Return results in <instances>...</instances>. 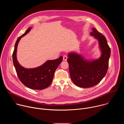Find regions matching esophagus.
I'll use <instances>...</instances> for the list:
<instances>
[{
    "label": "esophagus",
    "instance_id": "obj_1",
    "mask_svg": "<svg viewBox=\"0 0 124 124\" xmlns=\"http://www.w3.org/2000/svg\"><path fill=\"white\" fill-rule=\"evenodd\" d=\"M67 58H68V57H67V56L66 55H64L63 57V60L64 61H67Z\"/></svg>",
    "mask_w": 124,
    "mask_h": 124
}]
</instances>
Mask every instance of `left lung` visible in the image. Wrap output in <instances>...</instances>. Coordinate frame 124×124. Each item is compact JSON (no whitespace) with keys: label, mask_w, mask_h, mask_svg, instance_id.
<instances>
[{"label":"left lung","mask_w":124,"mask_h":124,"mask_svg":"<svg viewBox=\"0 0 124 124\" xmlns=\"http://www.w3.org/2000/svg\"><path fill=\"white\" fill-rule=\"evenodd\" d=\"M90 35L99 42L101 53L100 57L90 60L75 52L68 54L70 78L75 85L82 88L95 86L102 79L107 73L110 56V48L103 35L95 28H92Z\"/></svg>","instance_id":"8db88e82"}]
</instances>
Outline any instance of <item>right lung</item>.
<instances>
[{
    "instance_id": "1",
    "label": "right lung",
    "mask_w": 124,
    "mask_h": 124,
    "mask_svg": "<svg viewBox=\"0 0 124 124\" xmlns=\"http://www.w3.org/2000/svg\"><path fill=\"white\" fill-rule=\"evenodd\" d=\"M31 28L29 27L23 34L17 38L13 54V63L19 78L25 86L34 90H43L51 83L55 70L62 62L63 57L47 60L42 65L35 68L27 69L22 66L16 58L17 46L22 37L26 35Z\"/></svg>"
}]
</instances>
